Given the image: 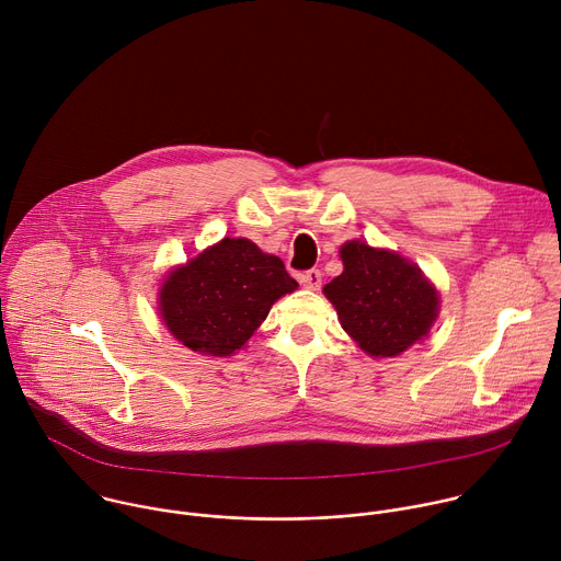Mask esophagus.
Returning <instances> with one entry per match:
<instances>
[{"label":"esophagus","instance_id":"obj_1","mask_svg":"<svg viewBox=\"0 0 561 561\" xmlns=\"http://www.w3.org/2000/svg\"><path fill=\"white\" fill-rule=\"evenodd\" d=\"M299 282L304 288H310V290H319V286H322V273H319L317 268L312 271H306L299 275Z\"/></svg>","mask_w":561,"mask_h":561}]
</instances>
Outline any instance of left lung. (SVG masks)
<instances>
[{"label": "left lung", "instance_id": "left-lung-1", "mask_svg": "<svg viewBox=\"0 0 561 561\" xmlns=\"http://www.w3.org/2000/svg\"><path fill=\"white\" fill-rule=\"evenodd\" d=\"M344 273L324 286L342 329L370 357H394L420 342L439 312V295L402 255L346 242Z\"/></svg>", "mask_w": 561, "mask_h": 561}]
</instances>
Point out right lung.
Instances as JSON below:
<instances>
[{
	"mask_svg": "<svg viewBox=\"0 0 561 561\" xmlns=\"http://www.w3.org/2000/svg\"><path fill=\"white\" fill-rule=\"evenodd\" d=\"M297 282L284 262L244 237H224L178 266L159 290V314L186 348L226 357L242 348Z\"/></svg>",
	"mask_w": 561,
	"mask_h": 561,
	"instance_id": "obj_1",
	"label": "right lung"
}]
</instances>
